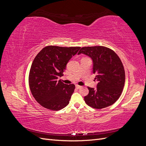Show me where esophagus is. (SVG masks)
Listing matches in <instances>:
<instances>
[{
    "label": "esophagus",
    "mask_w": 146,
    "mask_h": 146,
    "mask_svg": "<svg viewBox=\"0 0 146 146\" xmlns=\"http://www.w3.org/2000/svg\"><path fill=\"white\" fill-rule=\"evenodd\" d=\"M76 88H77V89H80V88H82V86H79V85H76Z\"/></svg>",
    "instance_id": "obj_1"
}]
</instances>
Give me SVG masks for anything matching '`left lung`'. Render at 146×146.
<instances>
[{"label": "left lung", "instance_id": "left-lung-1", "mask_svg": "<svg viewBox=\"0 0 146 146\" xmlns=\"http://www.w3.org/2000/svg\"><path fill=\"white\" fill-rule=\"evenodd\" d=\"M83 54L91 58L92 72L98 81L96 89L88 87L89 94L85 96L86 104L95 109L113 105L121 96L125 76L120 58L113 50L104 46L82 47L78 55Z\"/></svg>", "mask_w": 146, "mask_h": 146}]
</instances>
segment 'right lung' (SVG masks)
Segmentation results:
<instances>
[{"label":"right lung","instance_id":"1","mask_svg":"<svg viewBox=\"0 0 146 146\" xmlns=\"http://www.w3.org/2000/svg\"><path fill=\"white\" fill-rule=\"evenodd\" d=\"M80 48L48 46L35 56L30 70L29 83L34 98L43 107L58 111L69 104L75 85H66L58 78L63 76L66 64Z\"/></svg>","mask_w":146,"mask_h":146}]
</instances>
